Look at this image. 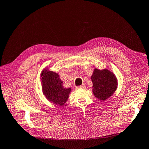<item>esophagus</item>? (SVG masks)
<instances>
[{
    "instance_id": "1",
    "label": "esophagus",
    "mask_w": 149,
    "mask_h": 149,
    "mask_svg": "<svg viewBox=\"0 0 149 149\" xmlns=\"http://www.w3.org/2000/svg\"><path fill=\"white\" fill-rule=\"evenodd\" d=\"M85 87V84H82L81 86H77L76 88H83Z\"/></svg>"
}]
</instances>
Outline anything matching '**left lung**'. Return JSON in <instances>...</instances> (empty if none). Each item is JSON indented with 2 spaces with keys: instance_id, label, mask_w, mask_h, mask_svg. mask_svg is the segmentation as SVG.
I'll return each mask as SVG.
<instances>
[{
  "instance_id": "obj_1",
  "label": "left lung",
  "mask_w": 149,
  "mask_h": 149,
  "mask_svg": "<svg viewBox=\"0 0 149 149\" xmlns=\"http://www.w3.org/2000/svg\"><path fill=\"white\" fill-rule=\"evenodd\" d=\"M91 80L93 83V93L101 101H105L110 97L117 87L115 75L108 69L99 70L95 69Z\"/></svg>"
}]
</instances>
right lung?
Here are the masks:
<instances>
[{
    "instance_id": "1",
    "label": "right lung",
    "mask_w": 149,
    "mask_h": 149,
    "mask_svg": "<svg viewBox=\"0 0 149 149\" xmlns=\"http://www.w3.org/2000/svg\"><path fill=\"white\" fill-rule=\"evenodd\" d=\"M42 92L47 100L56 105H63L68 101L71 88H65L58 74L45 70L42 73Z\"/></svg>"
}]
</instances>
